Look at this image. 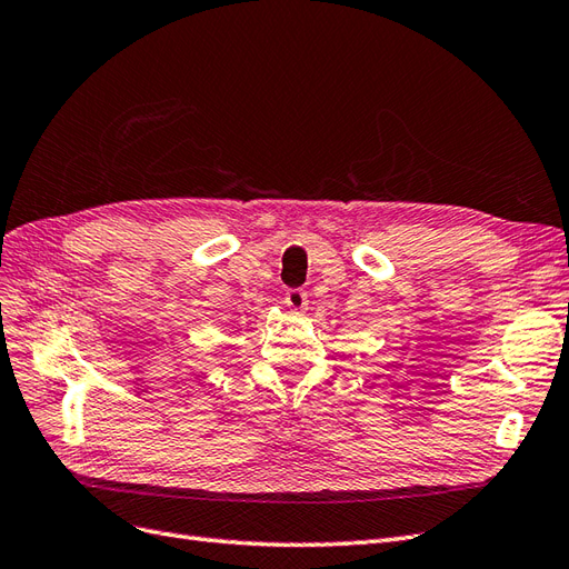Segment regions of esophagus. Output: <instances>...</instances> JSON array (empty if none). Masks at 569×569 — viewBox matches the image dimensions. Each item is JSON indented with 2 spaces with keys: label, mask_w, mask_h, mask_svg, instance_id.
Returning a JSON list of instances; mask_svg holds the SVG:
<instances>
[{
  "label": "esophagus",
  "mask_w": 569,
  "mask_h": 569,
  "mask_svg": "<svg viewBox=\"0 0 569 569\" xmlns=\"http://www.w3.org/2000/svg\"><path fill=\"white\" fill-rule=\"evenodd\" d=\"M284 303L289 306V311L303 313L308 308V295L303 289H287L284 291Z\"/></svg>",
  "instance_id": "34e87169"
}]
</instances>
